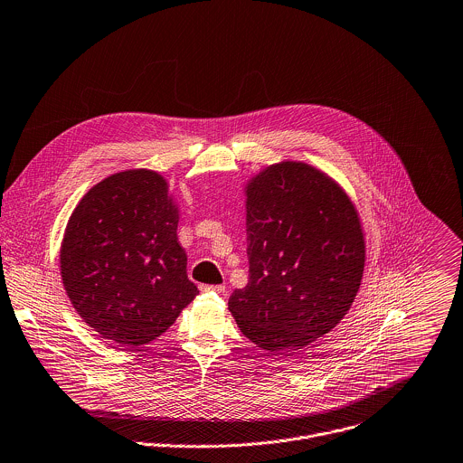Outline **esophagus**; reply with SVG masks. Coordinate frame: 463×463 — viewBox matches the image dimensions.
<instances>
[{"label":"esophagus","instance_id":"obj_1","mask_svg":"<svg viewBox=\"0 0 463 463\" xmlns=\"http://www.w3.org/2000/svg\"><path fill=\"white\" fill-rule=\"evenodd\" d=\"M201 291L204 293H217V295H224L226 288L224 286H201Z\"/></svg>","mask_w":463,"mask_h":463}]
</instances>
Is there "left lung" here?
<instances>
[{"mask_svg":"<svg viewBox=\"0 0 463 463\" xmlns=\"http://www.w3.org/2000/svg\"><path fill=\"white\" fill-rule=\"evenodd\" d=\"M244 194L250 279L228 309L257 347L304 349L345 317L358 293V212L336 181L300 161L266 166Z\"/></svg>","mask_w":463,"mask_h":463,"instance_id":"8db88e82","label":"left lung"}]
</instances>
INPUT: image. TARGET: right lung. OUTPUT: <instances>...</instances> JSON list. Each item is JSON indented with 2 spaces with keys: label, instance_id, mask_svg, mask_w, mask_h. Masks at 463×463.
Listing matches in <instances>:
<instances>
[{
  "label": "right lung",
  "instance_id": "add662e5",
  "mask_svg": "<svg viewBox=\"0 0 463 463\" xmlns=\"http://www.w3.org/2000/svg\"><path fill=\"white\" fill-rule=\"evenodd\" d=\"M177 224L166 179L146 168L105 177L72 212L61 279L74 309L103 338L150 344L199 293L186 275Z\"/></svg>",
  "mask_w": 463,
  "mask_h": 463
}]
</instances>
